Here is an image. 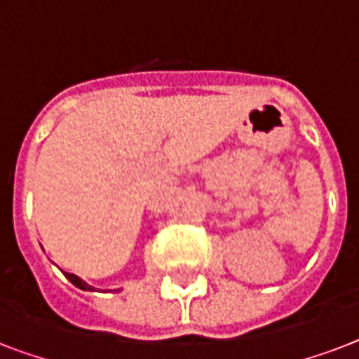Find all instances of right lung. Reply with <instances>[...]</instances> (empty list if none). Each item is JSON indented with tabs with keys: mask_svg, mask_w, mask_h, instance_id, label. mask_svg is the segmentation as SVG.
<instances>
[{
	"mask_svg": "<svg viewBox=\"0 0 359 359\" xmlns=\"http://www.w3.org/2000/svg\"><path fill=\"white\" fill-rule=\"evenodd\" d=\"M63 273H65V278L69 279V281L72 285H76L78 289H81V290H93L91 285H87L86 281H83V279H80V278H78V276H74V273H69V272H63Z\"/></svg>",
	"mask_w": 359,
	"mask_h": 359,
	"instance_id": "right-lung-1",
	"label": "right lung"
}]
</instances>
